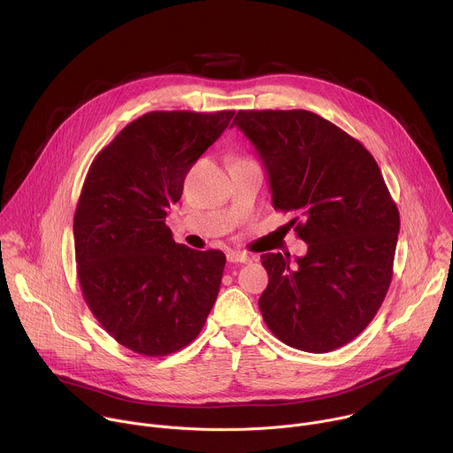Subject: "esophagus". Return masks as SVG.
Wrapping results in <instances>:
<instances>
[{
    "mask_svg": "<svg viewBox=\"0 0 453 453\" xmlns=\"http://www.w3.org/2000/svg\"><path fill=\"white\" fill-rule=\"evenodd\" d=\"M252 260V256L242 250H229L227 252V262L229 264H249Z\"/></svg>",
    "mask_w": 453,
    "mask_h": 453,
    "instance_id": "obj_1",
    "label": "esophagus"
}]
</instances>
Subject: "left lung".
Returning <instances> with one entry per match:
<instances>
[{"instance_id": "8db88e82", "label": "left lung", "mask_w": 453, "mask_h": 453, "mask_svg": "<svg viewBox=\"0 0 453 453\" xmlns=\"http://www.w3.org/2000/svg\"><path fill=\"white\" fill-rule=\"evenodd\" d=\"M233 125L269 173L274 210L292 213L308 252L290 267L269 252L260 310L287 346L328 353L358 337L393 280L400 213L371 152L342 128L303 111H238Z\"/></svg>"}]
</instances>
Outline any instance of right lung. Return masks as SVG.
Wrapping results in <instances>:
<instances>
[{"instance_id": "obj_1", "label": "right lung", "mask_w": 453, "mask_h": 453, "mask_svg": "<svg viewBox=\"0 0 453 453\" xmlns=\"http://www.w3.org/2000/svg\"><path fill=\"white\" fill-rule=\"evenodd\" d=\"M234 111H152L93 159L73 219L82 296L102 328L143 357L196 339L219 296L226 256L173 242L166 210Z\"/></svg>"}]
</instances>
